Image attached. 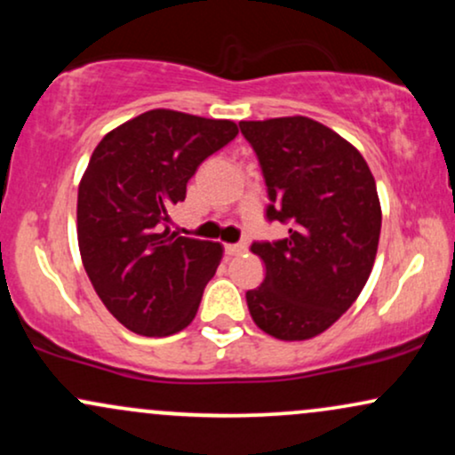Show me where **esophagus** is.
<instances>
[{"label": "esophagus", "mask_w": 455, "mask_h": 455, "mask_svg": "<svg viewBox=\"0 0 455 455\" xmlns=\"http://www.w3.org/2000/svg\"><path fill=\"white\" fill-rule=\"evenodd\" d=\"M224 250H227L228 257H237V254L245 252V245H243V243H228Z\"/></svg>", "instance_id": "34e87169"}]
</instances>
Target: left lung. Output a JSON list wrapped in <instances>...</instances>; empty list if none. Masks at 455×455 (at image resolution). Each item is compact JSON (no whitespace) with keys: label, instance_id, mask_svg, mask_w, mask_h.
I'll return each instance as SVG.
<instances>
[{"label":"left lung","instance_id":"obj_1","mask_svg":"<svg viewBox=\"0 0 455 455\" xmlns=\"http://www.w3.org/2000/svg\"><path fill=\"white\" fill-rule=\"evenodd\" d=\"M257 154L278 242H254L265 280L245 293L254 323L278 340L323 333L357 299L380 237L377 184L363 156L310 117L239 122Z\"/></svg>","mask_w":455,"mask_h":455}]
</instances>
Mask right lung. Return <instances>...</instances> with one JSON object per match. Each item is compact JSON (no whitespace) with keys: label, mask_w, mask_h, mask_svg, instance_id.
<instances>
[{"label":"right lung","mask_w":455,"mask_h":455,"mask_svg":"<svg viewBox=\"0 0 455 455\" xmlns=\"http://www.w3.org/2000/svg\"><path fill=\"white\" fill-rule=\"evenodd\" d=\"M235 137L228 119L154 108L93 149L78 184V250L102 304L130 331L171 336L196 316L222 245L171 233L169 210L198 164Z\"/></svg>","instance_id":"obj_1"}]
</instances>
